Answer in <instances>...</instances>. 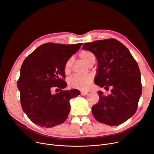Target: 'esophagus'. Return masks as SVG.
Instances as JSON below:
<instances>
[{
    "mask_svg": "<svg viewBox=\"0 0 154 154\" xmlns=\"http://www.w3.org/2000/svg\"><path fill=\"white\" fill-rule=\"evenodd\" d=\"M88 92H87V91H81V94L82 96H85L86 94H88Z\"/></svg>",
    "mask_w": 154,
    "mask_h": 154,
    "instance_id": "esophagus-1",
    "label": "esophagus"
}]
</instances>
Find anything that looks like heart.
<instances>
[{
	"label": "heart",
	"mask_w": 154,
	"mask_h": 154,
	"mask_svg": "<svg viewBox=\"0 0 154 154\" xmlns=\"http://www.w3.org/2000/svg\"><path fill=\"white\" fill-rule=\"evenodd\" d=\"M79 57L87 64L91 65L95 62L96 58L92 52L88 50H83L79 54ZM73 58L71 57L67 60L64 66L65 73H69L70 71L73 64ZM93 81V77L91 75H74L69 79V85L70 88L79 89L81 90L88 89L91 86Z\"/></svg>",
	"instance_id": "heart-1"
}]
</instances>
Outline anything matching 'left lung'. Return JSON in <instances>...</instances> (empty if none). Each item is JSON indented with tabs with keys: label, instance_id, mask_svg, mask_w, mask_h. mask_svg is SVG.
<instances>
[{
	"label": "left lung",
	"instance_id": "1",
	"mask_svg": "<svg viewBox=\"0 0 154 154\" xmlns=\"http://www.w3.org/2000/svg\"><path fill=\"white\" fill-rule=\"evenodd\" d=\"M82 49L89 50L97 59L94 83L110 94L98 91L99 102L92 108L97 122L109 126L121 125L136 112L142 85L137 62L128 49L114 38L85 43Z\"/></svg>",
	"mask_w": 154,
	"mask_h": 154
}]
</instances>
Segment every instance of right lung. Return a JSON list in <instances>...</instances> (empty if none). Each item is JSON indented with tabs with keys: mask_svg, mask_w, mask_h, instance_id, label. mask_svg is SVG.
<instances>
[{
	"mask_svg": "<svg viewBox=\"0 0 154 154\" xmlns=\"http://www.w3.org/2000/svg\"><path fill=\"white\" fill-rule=\"evenodd\" d=\"M83 43L63 45L46 43L25 58L17 81L23 111L39 126L51 128L63 123L70 109L69 101L79 90H63L64 66ZM55 89L57 93L52 94Z\"/></svg>",
	"mask_w": 154,
	"mask_h": 154,
	"instance_id": "1",
	"label": "right lung"
}]
</instances>
